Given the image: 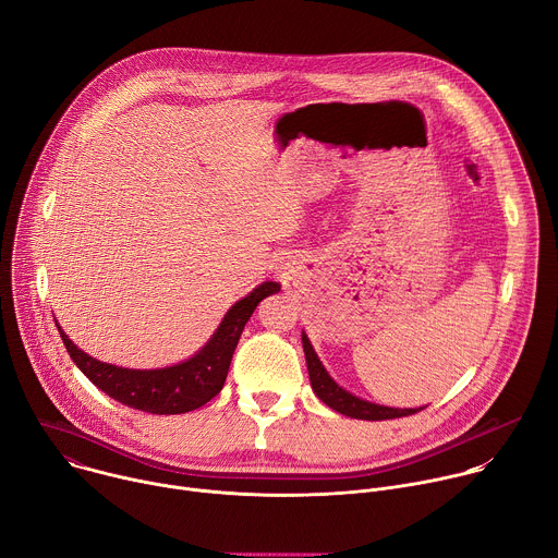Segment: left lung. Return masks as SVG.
<instances>
[{"label": "left lung", "mask_w": 558, "mask_h": 558, "mask_svg": "<svg viewBox=\"0 0 558 558\" xmlns=\"http://www.w3.org/2000/svg\"><path fill=\"white\" fill-rule=\"evenodd\" d=\"M302 349H304V357H306L311 388L329 409H333V411H338L347 417L368 420V422L407 417V415H415V413L422 411V407L420 409H390V407H379V404H371L366 400H360V397L351 395L349 390H344L342 386H338L331 379V375L327 373L323 362L317 360V355H315V351H313V347H311V342L304 333H302Z\"/></svg>", "instance_id": "1"}]
</instances>
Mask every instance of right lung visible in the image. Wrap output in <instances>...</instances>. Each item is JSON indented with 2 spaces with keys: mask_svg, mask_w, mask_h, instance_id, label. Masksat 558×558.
Returning <instances> with one entry per match:
<instances>
[{
  "mask_svg": "<svg viewBox=\"0 0 558 558\" xmlns=\"http://www.w3.org/2000/svg\"><path fill=\"white\" fill-rule=\"evenodd\" d=\"M278 291V282H263L256 287L247 298L238 300L225 313L211 340L194 357L168 368L136 371L99 362L82 349H76V344L63 333L59 325L57 329L68 355L78 366V371L97 388L110 395L112 400L151 415H179L201 409L222 390L231 355L254 308L260 300Z\"/></svg>",
  "mask_w": 558,
  "mask_h": 558,
  "instance_id": "add662e5",
  "label": "right lung"
}]
</instances>
